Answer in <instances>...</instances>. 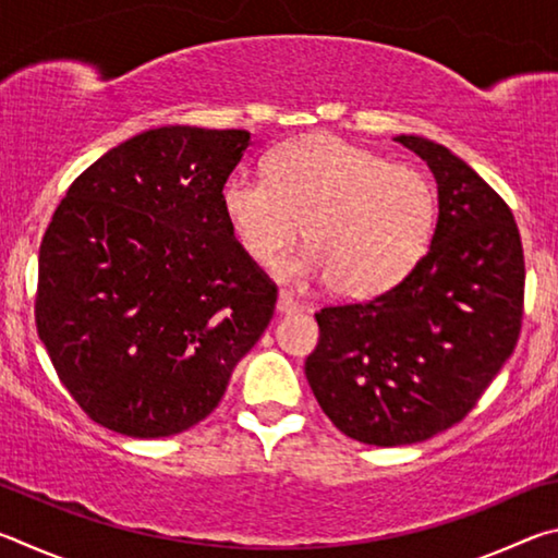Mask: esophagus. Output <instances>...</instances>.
<instances>
[{"label":"esophagus","instance_id":"esophagus-1","mask_svg":"<svg viewBox=\"0 0 558 558\" xmlns=\"http://www.w3.org/2000/svg\"><path fill=\"white\" fill-rule=\"evenodd\" d=\"M298 310H300V300L292 295V292L280 290V295H278V313L290 315V313H298Z\"/></svg>","mask_w":558,"mask_h":558}]
</instances>
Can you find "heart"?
I'll return each mask as SVG.
<instances>
[{
    "instance_id": "heart-1",
    "label": "heart",
    "mask_w": 558,
    "mask_h": 558,
    "mask_svg": "<svg viewBox=\"0 0 558 558\" xmlns=\"http://www.w3.org/2000/svg\"><path fill=\"white\" fill-rule=\"evenodd\" d=\"M221 204L241 248L260 266L278 260L305 223L310 248L282 272L327 278L347 298L396 286L428 251L438 216L426 174L325 132L272 149L266 174L235 172Z\"/></svg>"
}]
</instances>
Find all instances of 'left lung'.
Wrapping results in <instances>:
<instances>
[{
	"label": "left lung",
	"instance_id": "1",
	"mask_svg": "<svg viewBox=\"0 0 558 558\" xmlns=\"http://www.w3.org/2000/svg\"><path fill=\"white\" fill-rule=\"evenodd\" d=\"M396 140L438 182L430 248L379 295L317 310L305 362L327 418L381 448L465 418L512 356L524 315V251L507 202L442 145Z\"/></svg>",
	"mask_w": 558,
	"mask_h": 558
}]
</instances>
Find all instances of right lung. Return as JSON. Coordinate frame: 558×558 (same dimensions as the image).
<instances>
[{
	"instance_id": "obj_1",
	"label": "right lung",
	"mask_w": 558,
	"mask_h": 558,
	"mask_svg": "<svg viewBox=\"0 0 558 558\" xmlns=\"http://www.w3.org/2000/svg\"><path fill=\"white\" fill-rule=\"evenodd\" d=\"M248 130H147L73 179L39 248L36 332L98 426L165 438L204 421L258 342L278 286L221 194Z\"/></svg>"
}]
</instances>
